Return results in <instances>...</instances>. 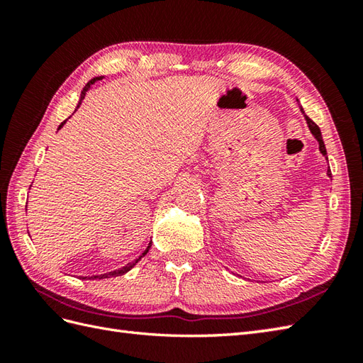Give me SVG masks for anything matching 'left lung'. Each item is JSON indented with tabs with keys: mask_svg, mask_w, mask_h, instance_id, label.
<instances>
[{
	"mask_svg": "<svg viewBox=\"0 0 363 363\" xmlns=\"http://www.w3.org/2000/svg\"><path fill=\"white\" fill-rule=\"evenodd\" d=\"M301 109V112L304 113V111H303V107H299ZM304 118H306V123H307V126H309V130L312 133V135L317 138V142H318V148H320V152L323 154V156H325L326 154V146H325V142H323V137H321V130H320V128L315 125V123L307 117V115L304 113ZM328 176L329 177H333V174H330V168H328Z\"/></svg>",
	"mask_w": 363,
	"mask_h": 363,
	"instance_id": "8db88e82",
	"label": "left lung"
}]
</instances>
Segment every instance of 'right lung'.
<instances>
[{"label": "right lung", "instance_id": "right-lung-1", "mask_svg": "<svg viewBox=\"0 0 363 363\" xmlns=\"http://www.w3.org/2000/svg\"><path fill=\"white\" fill-rule=\"evenodd\" d=\"M104 78V76H96V78H94V79H90L87 84H86V87L82 89V91H81V96H79V101H78V104H76V109H74V112L79 109V106H81V103H82V99L86 98V95H87V91L91 89V86H94L95 82H98V81H101ZM70 118V117H68ZM68 118L67 120H64L62 123H60L59 125V128H57V130L59 129H62V126L65 125V123L68 121ZM150 248H151V245H148V248H146L140 256H138V259H135V260H133V262H129V264H126L125 267H121V268H118V269H113V272H109V273H104V274H96V276H86L84 277L82 276V279H107V277H115V276H121V274H125V273H128L129 269H133L135 265H137V262L140 260L142 257H145L146 254H148V251H150Z\"/></svg>", "mask_w": 363, "mask_h": 363}]
</instances>
